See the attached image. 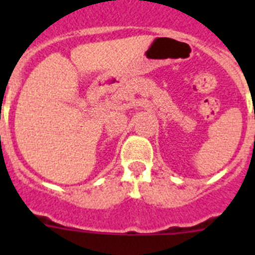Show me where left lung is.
I'll use <instances>...</instances> for the list:
<instances>
[{"mask_svg":"<svg viewBox=\"0 0 255 255\" xmlns=\"http://www.w3.org/2000/svg\"><path fill=\"white\" fill-rule=\"evenodd\" d=\"M254 117H255V116H254Z\"/></svg>","mask_w":255,"mask_h":255,"instance_id":"1","label":"left lung"}]
</instances>
